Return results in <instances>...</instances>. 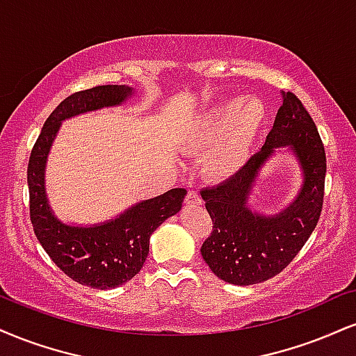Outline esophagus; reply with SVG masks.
Listing matches in <instances>:
<instances>
[{"mask_svg":"<svg viewBox=\"0 0 356 356\" xmlns=\"http://www.w3.org/2000/svg\"><path fill=\"white\" fill-rule=\"evenodd\" d=\"M186 204L192 205V207H197V205H202V199H200L199 192L189 191L186 195Z\"/></svg>","mask_w":356,"mask_h":356,"instance_id":"1","label":"esophagus"}]
</instances>
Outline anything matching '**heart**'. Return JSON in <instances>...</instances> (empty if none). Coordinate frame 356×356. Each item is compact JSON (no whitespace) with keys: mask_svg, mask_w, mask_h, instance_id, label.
<instances>
[{"mask_svg":"<svg viewBox=\"0 0 356 356\" xmlns=\"http://www.w3.org/2000/svg\"><path fill=\"white\" fill-rule=\"evenodd\" d=\"M267 111L257 97L224 101L204 113L187 134V147L211 152L207 167L213 175L235 172L262 129Z\"/></svg>","mask_w":356,"mask_h":356,"instance_id":"obj_1","label":"heart"}]
</instances>
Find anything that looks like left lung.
<instances>
[{"label": "left lung", "mask_w": 356, "mask_h": 356, "mask_svg": "<svg viewBox=\"0 0 356 356\" xmlns=\"http://www.w3.org/2000/svg\"><path fill=\"white\" fill-rule=\"evenodd\" d=\"M282 96L262 151L232 177L200 192L213 224L200 254L220 280L234 285H254L278 275L305 245L322 213L327 172L322 139L300 99L293 92ZM280 147H289L298 157L304 184L289 208L262 216L250 211L248 195L259 169Z\"/></svg>", "instance_id": "8db88e82"}]
</instances>
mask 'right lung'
<instances>
[{"mask_svg":"<svg viewBox=\"0 0 356 356\" xmlns=\"http://www.w3.org/2000/svg\"><path fill=\"white\" fill-rule=\"evenodd\" d=\"M134 94L129 86H96L71 94L56 108L34 144L28 164L29 216L38 241L67 277L91 289L108 290L129 282L147 259L149 238L162 222L181 211L186 189L143 200L115 219L91 227L67 225L51 211L44 169L61 122L78 114L122 104Z\"/></svg>","mask_w":356,"mask_h":356,"instance_id":"add662e5","label":"right lung"}]
</instances>
